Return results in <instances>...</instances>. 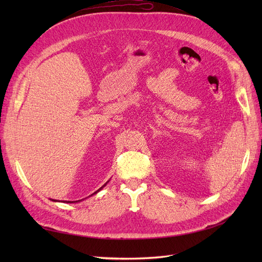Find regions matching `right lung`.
<instances>
[{
  "label": "right lung",
  "instance_id": "obj_1",
  "mask_svg": "<svg viewBox=\"0 0 262 262\" xmlns=\"http://www.w3.org/2000/svg\"><path fill=\"white\" fill-rule=\"evenodd\" d=\"M108 182H109V180H108V181L106 182V184H105L104 186H102V187H100V188H99V189L97 190V191H96V192H94L93 194H96L97 192H99V191H100V190H101L102 188H104V187H105V186H106V185L108 184ZM93 194H91V195H93ZM51 200H52V201H54V202H57V201H58V200H53V199H51ZM78 201H80V200H78ZM78 201H64V202H67V203H73V202H78ZM59 202H60V201H59Z\"/></svg>",
  "mask_w": 262,
  "mask_h": 262
}]
</instances>
